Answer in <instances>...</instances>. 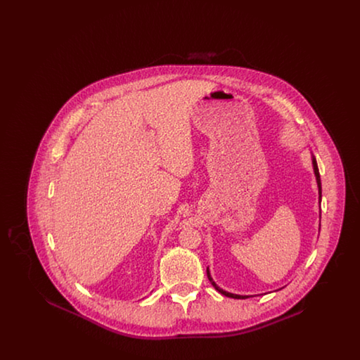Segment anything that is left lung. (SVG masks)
Segmentation results:
<instances>
[{
  "instance_id": "obj_1",
  "label": "left lung",
  "mask_w": 360,
  "mask_h": 360,
  "mask_svg": "<svg viewBox=\"0 0 360 360\" xmlns=\"http://www.w3.org/2000/svg\"><path fill=\"white\" fill-rule=\"evenodd\" d=\"M311 166H313V172H314V176H316V182H317V188H319V202L321 204V179H320V172H319V167H317V162H316V158L311 155ZM320 219H321V212H320ZM206 275H207V279L210 281V283L213 285V288L219 292H221L225 297H229V298H235V300H245V298H250L252 295H240V294H233V292H229V291H225L216 285V282L213 281L210 271H209V267L206 270Z\"/></svg>"
}]
</instances>
